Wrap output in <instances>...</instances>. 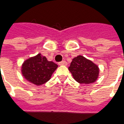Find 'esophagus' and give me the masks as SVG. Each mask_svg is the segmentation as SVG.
I'll use <instances>...</instances> for the list:
<instances>
[{
    "mask_svg": "<svg viewBox=\"0 0 124 124\" xmlns=\"http://www.w3.org/2000/svg\"><path fill=\"white\" fill-rule=\"evenodd\" d=\"M58 64H59V65H67V63L66 61H61V62H59Z\"/></svg>",
    "mask_w": 124,
    "mask_h": 124,
    "instance_id": "34e87169",
    "label": "esophagus"
}]
</instances>
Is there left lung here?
<instances>
[{"mask_svg": "<svg viewBox=\"0 0 124 124\" xmlns=\"http://www.w3.org/2000/svg\"><path fill=\"white\" fill-rule=\"evenodd\" d=\"M69 70L74 79L79 83H94L98 77V67L82 55H78L72 59Z\"/></svg>", "mask_w": 124, "mask_h": 124, "instance_id": "1", "label": "left lung"}]
</instances>
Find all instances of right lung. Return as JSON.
<instances>
[{
    "mask_svg": "<svg viewBox=\"0 0 124 124\" xmlns=\"http://www.w3.org/2000/svg\"><path fill=\"white\" fill-rule=\"evenodd\" d=\"M58 65L48 61L41 54L26 60L22 66V74L26 80L36 85H43L50 79Z\"/></svg>",
    "mask_w": 124,
    "mask_h": 124,
    "instance_id": "1",
    "label": "right lung"
}]
</instances>
